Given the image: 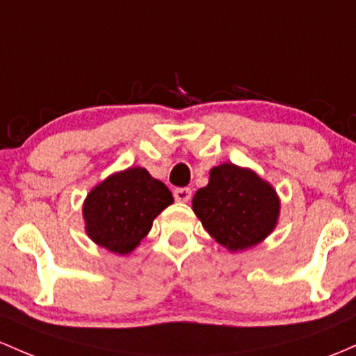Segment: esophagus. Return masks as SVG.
<instances>
[{"mask_svg": "<svg viewBox=\"0 0 356 356\" xmlns=\"http://www.w3.org/2000/svg\"><path fill=\"white\" fill-rule=\"evenodd\" d=\"M193 196V191L189 189V187H177V189L174 191V197L175 201H181V202H187Z\"/></svg>", "mask_w": 356, "mask_h": 356, "instance_id": "1", "label": "esophagus"}]
</instances>
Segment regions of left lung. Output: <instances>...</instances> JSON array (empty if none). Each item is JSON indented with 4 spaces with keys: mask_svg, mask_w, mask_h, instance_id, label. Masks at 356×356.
I'll return each instance as SVG.
<instances>
[{
    "mask_svg": "<svg viewBox=\"0 0 356 356\" xmlns=\"http://www.w3.org/2000/svg\"><path fill=\"white\" fill-rule=\"evenodd\" d=\"M280 202L270 184L255 172L221 163L209 172V184L193 199L206 232L232 252L260 243L275 228Z\"/></svg>",
    "mask_w": 356,
    "mask_h": 356,
    "instance_id": "left-lung-1",
    "label": "left lung"
}]
</instances>
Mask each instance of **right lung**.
<instances>
[{"instance_id":"obj_1","label":"right lung","mask_w":356,"mask_h":356,"mask_svg":"<svg viewBox=\"0 0 356 356\" xmlns=\"http://www.w3.org/2000/svg\"><path fill=\"white\" fill-rule=\"evenodd\" d=\"M172 202L163 182L145 169L131 167L109 175L86 197V232L99 247L124 255L147 236L155 218Z\"/></svg>"}]
</instances>
